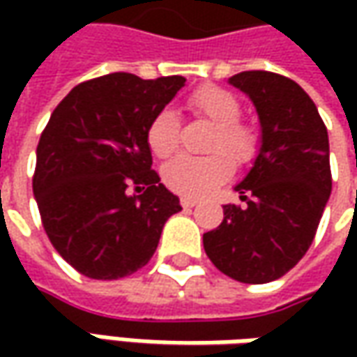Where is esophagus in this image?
I'll return each mask as SVG.
<instances>
[{
  "mask_svg": "<svg viewBox=\"0 0 357 357\" xmlns=\"http://www.w3.org/2000/svg\"><path fill=\"white\" fill-rule=\"evenodd\" d=\"M181 204H183V208H192V206H197V200L183 197V199H181Z\"/></svg>",
  "mask_w": 357,
  "mask_h": 357,
  "instance_id": "esophagus-1",
  "label": "esophagus"
}]
</instances>
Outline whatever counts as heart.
I'll list each match as a JSON object with an SVG mask.
<instances>
[{
	"label": "heart",
	"mask_w": 357,
	"mask_h": 357,
	"mask_svg": "<svg viewBox=\"0 0 357 357\" xmlns=\"http://www.w3.org/2000/svg\"><path fill=\"white\" fill-rule=\"evenodd\" d=\"M188 109L197 117L206 119L214 125V132L208 143V157L181 155L172 158L162 169L167 186L188 199H200L220 186L232 174V162H250L260 149V132L252 123L240 121L238 97L228 89L216 85H204L188 97ZM181 141V119L165 109L151 121L146 130V143L157 157L172 155ZM227 152L232 161L224 155Z\"/></svg>",
	"instance_id": "b5f03b06"
}]
</instances>
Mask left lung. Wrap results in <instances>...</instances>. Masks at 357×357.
<instances>
[{
    "instance_id": "1",
    "label": "left lung",
    "mask_w": 357,
    "mask_h": 357,
    "mask_svg": "<svg viewBox=\"0 0 357 357\" xmlns=\"http://www.w3.org/2000/svg\"><path fill=\"white\" fill-rule=\"evenodd\" d=\"M256 107L260 149L234 186L244 208L225 204V220L202 236L206 256L244 284L278 280L306 254L332 192L328 130L308 93L270 71L228 79Z\"/></svg>"
}]
</instances>
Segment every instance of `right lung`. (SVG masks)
<instances>
[{"mask_svg":"<svg viewBox=\"0 0 357 357\" xmlns=\"http://www.w3.org/2000/svg\"><path fill=\"white\" fill-rule=\"evenodd\" d=\"M185 77L111 73L77 85L51 113L37 144L33 195L53 248L93 280L143 268L160 232L183 211L151 171V121L185 87ZM144 188L129 195L128 186Z\"/></svg>","mask_w":357,"mask_h":357,"instance_id":"1","label":"right lung"}]
</instances>
